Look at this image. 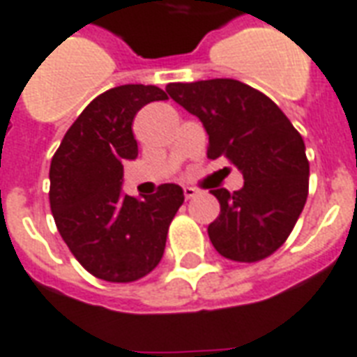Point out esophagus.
Returning <instances> with one entry per match:
<instances>
[{
    "mask_svg": "<svg viewBox=\"0 0 357 357\" xmlns=\"http://www.w3.org/2000/svg\"><path fill=\"white\" fill-rule=\"evenodd\" d=\"M183 195H185V199H193V197L199 195V189H195V187L191 185L183 187Z\"/></svg>",
    "mask_w": 357,
    "mask_h": 357,
    "instance_id": "1",
    "label": "esophagus"
}]
</instances>
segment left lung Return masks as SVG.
Returning <instances> with one entry per match:
<instances>
[{
    "instance_id": "left-lung-1",
    "label": "left lung",
    "mask_w": 357,
    "mask_h": 357,
    "mask_svg": "<svg viewBox=\"0 0 357 357\" xmlns=\"http://www.w3.org/2000/svg\"><path fill=\"white\" fill-rule=\"evenodd\" d=\"M166 92L203 123L208 158H226L243 176L234 193L211 191L220 203L208 224L214 249L239 263L274 253L307 199L309 162L300 133L268 96L236 79L170 83Z\"/></svg>"
}]
</instances>
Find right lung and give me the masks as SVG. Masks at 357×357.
<instances>
[{
    "label": "right lung",
    "instance_id": "1",
    "mask_svg": "<svg viewBox=\"0 0 357 357\" xmlns=\"http://www.w3.org/2000/svg\"><path fill=\"white\" fill-rule=\"evenodd\" d=\"M153 84L109 89L83 109L50 166V206L61 238L81 265L108 282H133L160 263L183 189L164 183L154 195L123 193V164L139 154L133 119L166 100Z\"/></svg>",
    "mask_w": 357,
    "mask_h": 357
}]
</instances>
